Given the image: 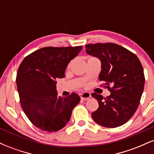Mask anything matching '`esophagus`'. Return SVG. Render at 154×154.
Listing matches in <instances>:
<instances>
[{
  "instance_id": "esophagus-1",
  "label": "esophagus",
  "mask_w": 154,
  "mask_h": 154,
  "mask_svg": "<svg viewBox=\"0 0 154 154\" xmlns=\"http://www.w3.org/2000/svg\"><path fill=\"white\" fill-rule=\"evenodd\" d=\"M91 93H88V92H84V93H81L80 94V97H81V99L82 100H87L91 98Z\"/></svg>"
}]
</instances>
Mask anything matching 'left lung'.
Instances as JSON below:
<instances>
[{
  "label": "left lung",
  "instance_id": "8db88e82",
  "mask_svg": "<svg viewBox=\"0 0 154 154\" xmlns=\"http://www.w3.org/2000/svg\"><path fill=\"white\" fill-rule=\"evenodd\" d=\"M86 53L101 62L99 80L106 82L111 94L106 98L92 93L99 107L91 114L98 125L109 128L122 126L129 121L138 107L144 89L143 68L138 58L115 43L85 45Z\"/></svg>",
  "mask_w": 154,
  "mask_h": 154
}]
</instances>
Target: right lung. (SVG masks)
Instances as JSON below:
<instances>
[{
	"label": "right lung",
	"mask_w": 154,
	"mask_h": 154,
	"mask_svg": "<svg viewBox=\"0 0 154 154\" xmlns=\"http://www.w3.org/2000/svg\"><path fill=\"white\" fill-rule=\"evenodd\" d=\"M82 46L45 47L26 56L19 67L17 86L24 113L35 127L56 132L69 121L72 111L80 100L75 93L58 96L56 81L65 77L70 61Z\"/></svg>",
	"instance_id": "1"
}]
</instances>
